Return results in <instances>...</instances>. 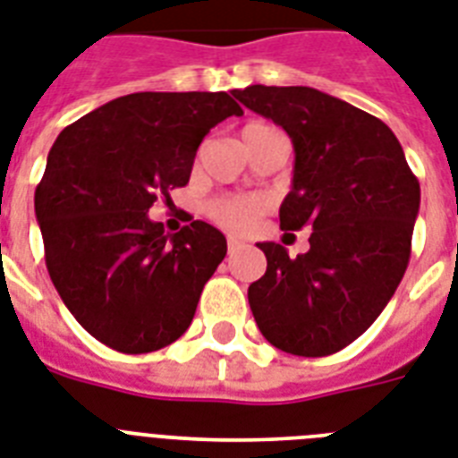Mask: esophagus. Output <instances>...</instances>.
I'll list each match as a JSON object with an SVG mask.
<instances>
[{
  "instance_id": "1",
  "label": "esophagus",
  "mask_w": 458,
  "mask_h": 458,
  "mask_svg": "<svg viewBox=\"0 0 458 458\" xmlns=\"http://www.w3.org/2000/svg\"><path fill=\"white\" fill-rule=\"evenodd\" d=\"M242 249V242L235 240V237H228V254H235Z\"/></svg>"
}]
</instances>
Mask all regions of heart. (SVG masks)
<instances>
[{
  "label": "heart",
  "instance_id": "1",
  "mask_svg": "<svg viewBox=\"0 0 458 458\" xmlns=\"http://www.w3.org/2000/svg\"><path fill=\"white\" fill-rule=\"evenodd\" d=\"M256 126L263 124H247L242 129V136ZM267 209V199L259 195H225L211 199L207 211L209 216L221 225V228L230 230V233H249L254 228L256 221L261 218V214H266Z\"/></svg>",
  "mask_w": 458,
  "mask_h": 458
}]
</instances>
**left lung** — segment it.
Instances as JSON below:
<instances>
[{
    "mask_svg": "<svg viewBox=\"0 0 458 458\" xmlns=\"http://www.w3.org/2000/svg\"><path fill=\"white\" fill-rule=\"evenodd\" d=\"M233 96L289 133L296 162L280 228L313 230L296 259L282 244H259L267 267L249 287V306L275 348L325 358L367 332L395 293L421 188L395 133L345 100L263 84Z\"/></svg>",
    "mask_w": 458,
    "mask_h": 458,
    "instance_id": "left-lung-1",
    "label": "left lung"
}]
</instances>
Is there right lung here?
<instances>
[{"instance_id":"1","label":"right lung","mask_w":458,"mask_h":458,"mask_svg":"<svg viewBox=\"0 0 458 458\" xmlns=\"http://www.w3.org/2000/svg\"><path fill=\"white\" fill-rule=\"evenodd\" d=\"M242 107L225 91H140L65 126L35 191L44 259L74 319L113 351L174 344L228 244L204 221L166 235L148 211L191 181L197 148Z\"/></svg>"}]
</instances>
